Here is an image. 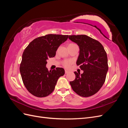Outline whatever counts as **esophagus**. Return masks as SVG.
<instances>
[{
	"instance_id": "esophagus-1",
	"label": "esophagus",
	"mask_w": 128,
	"mask_h": 128,
	"mask_svg": "<svg viewBox=\"0 0 128 128\" xmlns=\"http://www.w3.org/2000/svg\"><path fill=\"white\" fill-rule=\"evenodd\" d=\"M68 72H69V71H68V70H65V74H68Z\"/></svg>"
}]
</instances>
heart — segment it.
<instances>
[{"label": "heart", "instance_id": "obj_1", "mask_svg": "<svg viewBox=\"0 0 128 128\" xmlns=\"http://www.w3.org/2000/svg\"><path fill=\"white\" fill-rule=\"evenodd\" d=\"M72 44H74L71 43V44H70L69 45H72ZM72 61L66 60H64L62 62V65L64 66V67L65 68H68L69 67H70V66L72 64Z\"/></svg>", "mask_w": 128, "mask_h": 128}]
</instances>
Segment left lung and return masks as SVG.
I'll list each match as a JSON object with an SVG mask.
<instances>
[{
    "instance_id": "8db88e82",
    "label": "left lung",
    "mask_w": 128,
    "mask_h": 128,
    "mask_svg": "<svg viewBox=\"0 0 128 128\" xmlns=\"http://www.w3.org/2000/svg\"><path fill=\"white\" fill-rule=\"evenodd\" d=\"M80 48L76 64L83 73L75 72L74 80L70 82L73 91L83 97L96 94L106 80L108 70L107 53L99 42L85 34L69 36Z\"/></svg>"
}]
</instances>
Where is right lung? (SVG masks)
<instances>
[{"label": "right lung", "mask_w": 128, "mask_h": 128, "mask_svg": "<svg viewBox=\"0 0 128 128\" xmlns=\"http://www.w3.org/2000/svg\"><path fill=\"white\" fill-rule=\"evenodd\" d=\"M68 35L48 34L31 42L23 53L20 71L25 87L31 94L45 97L54 91L58 80L64 74L62 68L50 71L47 60L55 56L59 46Z\"/></svg>", "instance_id": "right-lung-1"}]
</instances>
